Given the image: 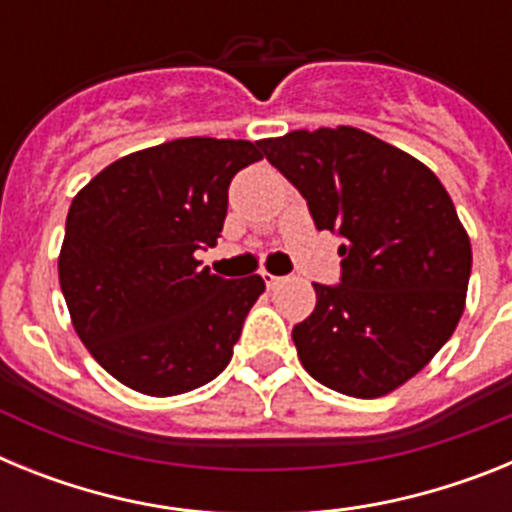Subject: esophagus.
<instances>
[{
    "mask_svg": "<svg viewBox=\"0 0 512 512\" xmlns=\"http://www.w3.org/2000/svg\"><path fill=\"white\" fill-rule=\"evenodd\" d=\"M261 277H264L266 287H269V289H277L279 284L284 282V277H274V274H269V271H264V274H261Z\"/></svg>",
    "mask_w": 512,
    "mask_h": 512,
    "instance_id": "obj_1",
    "label": "esophagus"
}]
</instances>
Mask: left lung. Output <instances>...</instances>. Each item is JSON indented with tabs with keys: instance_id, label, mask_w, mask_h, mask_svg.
Masks as SVG:
<instances>
[{
	"instance_id": "8db88e82",
	"label": "left lung",
	"mask_w": 512,
	"mask_h": 512,
	"mask_svg": "<svg viewBox=\"0 0 512 512\" xmlns=\"http://www.w3.org/2000/svg\"><path fill=\"white\" fill-rule=\"evenodd\" d=\"M256 146L300 189L318 230L343 238L338 287L292 341L330 390L374 400L413 379L467 305L472 243L449 192L423 161L359 128L295 130Z\"/></svg>"
}]
</instances>
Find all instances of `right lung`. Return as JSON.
I'll return each mask as SVG.
<instances>
[{
	"mask_svg": "<svg viewBox=\"0 0 512 512\" xmlns=\"http://www.w3.org/2000/svg\"><path fill=\"white\" fill-rule=\"evenodd\" d=\"M259 158L251 140L179 138L117 158L76 192L58 282L76 336L130 390L174 397L228 366L266 284L210 274L194 251L215 246L230 179Z\"/></svg>",
	"mask_w": 512,
	"mask_h": 512,
	"instance_id": "obj_1",
	"label": "right lung"
}]
</instances>
